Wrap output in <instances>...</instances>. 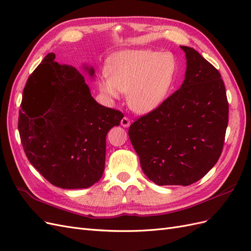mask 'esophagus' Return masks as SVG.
<instances>
[{
  "instance_id": "1",
  "label": "esophagus",
  "mask_w": 251,
  "mask_h": 251,
  "mask_svg": "<svg viewBox=\"0 0 251 251\" xmlns=\"http://www.w3.org/2000/svg\"><path fill=\"white\" fill-rule=\"evenodd\" d=\"M120 125L123 126L124 127H128V126H130V125H131V120L128 119L127 117H124L123 119H121V121H120Z\"/></svg>"
}]
</instances>
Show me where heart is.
Listing matches in <instances>:
<instances>
[{"label":"heart","mask_w":251,"mask_h":251,"mask_svg":"<svg viewBox=\"0 0 251 251\" xmlns=\"http://www.w3.org/2000/svg\"><path fill=\"white\" fill-rule=\"evenodd\" d=\"M108 77L98 81V90L109 100L127 94L130 108L138 114L157 109L168 97L177 74V64L169 53L154 50H124L105 66Z\"/></svg>","instance_id":"b5f03b06"}]
</instances>
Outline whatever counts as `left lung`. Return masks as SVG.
I'll list each match as a JSON object with an SVG mask.
<instances>
[{"label":"left lung","instance_id":"obj_1","mask_svg":"<svg viewBox=\"0 0 251 251\" xmlns=\"http://www.w3.org/2000/svg\"><path fill=\"white\" fill-rule=\"evenodd\" d=\"M185 77L159 107L128 128L143 173L157 185H189L222 153L228 102L221 74L195 49L180 46Z\"/></svg>","mask_w":251,"mask_h":251}]
</instances>
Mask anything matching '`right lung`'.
<instances>
[{"label":"right lung","instance_id":"1","mask_svg":"<svg viewBox=\"0 0 251 251\" xmlns=\"http://www.w3.org/2000/svg\"><path fill=\"white\" fill-rule=\"evenodd\" d=\"M49 53L30 75L19 115L21 141L29 162L51 184L87 188L100 180L105 137L124 115L91 95L85 76ZM82 69L94 78L93 67Z\"/></svg>","mask_w":251,"mask_h":251}]
</instances>
